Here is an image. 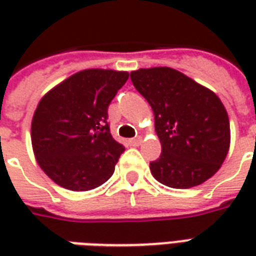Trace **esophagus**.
<instances>
[{
    "instance_id": "obj_1",
    "label": "esophagus",
    "mask_w": 256,
    "mask_h": 256,
    "mask_svg": "<svg viewBox=\"0 0 256 256\" xmlns=\"http://www.w3.org/2000/svg\"><path fill=\"white\" fill-rule=\"evenodd\" d=\"M128 144L132 145V146H138L141 144V138H132L128 140Z\"/></svg>"
}]
</instances>
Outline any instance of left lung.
<instances>
[{
  "instance_id": "8db88e82",
  "label": "left lung",
  "mask_w": 256,
  "mask_h": 256,
  "mask_svg": "<svg viewBox=\"0 0 256 256\" xmlns=\"http://www.w3.org/2000/svg\"><path fill=\"white\" fill-rule=\"evenodd\" d=\"M150 102L162 155L150 172L166 186L188 189L206 182L222 166L230 146L225 106L212 90L170 67L130 72Z\"/></svg>"
}]
</instances>
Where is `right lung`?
<instances>
[{
  "label": "right lung",
  "instance_id": "1",
  "mask_svg": "<svg viewBox=\"0 0 256 256\" xmlns=\"http://www.w3.org/2000/svg\"><path fill=\"white\" fill-rule=\"evenodd\" d=\"M128 71L89 68L44 94L31 120V144L42 172L68 190L106 182L124 150L110 133L108 106Z\"/></svg>",
  "mask_w": 256,
  "mask_h": 256
}]
</instances>
